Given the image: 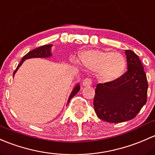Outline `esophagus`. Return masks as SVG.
Masks as SVG:
<instances>
[{
    "mask_svg": "<svg viewBox=\"0 0 155 155\" xmlns=\"http://www.w3.org/2000/svg\"><path fill=\"white\" fill-rule=\"evenodd\" d=\"M82 84L84 87H89V86L92 85V81L89 78H85V79L83 81Z\"/></svg>",
    "mask_w": 155,
    "mask_h": 155,
    "instance_id": "1",
    "label": "esophagus"
}]
</instances>
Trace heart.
Returning a JSON list of instances; mask_svg holds the SVG:
<instances>
[{
	"mask_svg": "<svg viewBox=\"0 0 155 155\" xmlns=\"http://www.w3.org/2000/svg\"><path fill=\"white\" fill-rule=\"evenodd\" d=\"M76 62L75 59H72ZM81 65L87 69L96 72L101 82L111 83L123 75L126 69V60L120 53L110 51L89 49L79 54Z\"/></svg>",
	"mask_w": 155,
	"mask_h": 155,
	"instance_id": "heart-1",
	"label": "heart"
}]
</instances>
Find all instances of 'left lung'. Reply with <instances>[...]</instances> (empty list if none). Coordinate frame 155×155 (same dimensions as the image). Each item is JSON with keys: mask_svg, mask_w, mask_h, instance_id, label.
I'll return each instance as SVG.
<instances>
[{"mask_svg": "<svg viewBox=\"0 0 155 155\" xmlns=\"http://www.w3.org/2000/svg\"><path fill=\"white\" fill-rule=\"evenodd\" d=\"M127 71L114 82L98 84L94 109L105 122L119 123L134 119L147 101L148 83L138 56L125 50Z\"/></svg>", "mask_w": 155, "mask_h": 155, "instance_id": "left-lung-1", "label": "left lung"}]
</instances>
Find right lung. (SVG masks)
I'll return each mask as SVG.
<instances>
[{
	"instance_id": "add662e5",
	"label": "right lung",
	"mask_w": 155,
	"mask_h": 155,
	"mask_svg": "<svg viewBox=\"0 0 155 155\" xmlns=\"http://www.w3.org/2000/svg\"><path fill=\"white\" fill-rule=\"evenodd\" d=\"M53 46V45H45L41 46V47L36 48L33 49V50L30 51L28 52L26 55L22 57L20 63L18 64V66H17L16 69L15 71H14L13 73V77L15 75V74L16 73V71H18V69L19 68V67L22 65V63L25 61L26 60H28V59H31V58H48V57H51L52 56V53H51V48ZM80 89H81V86H80L79 83L75 84L74 87L73 88L72 91H71V94H70L69 97H68V101H67V105H68V102L70 101V100L79 92Z\"/></svg>"
}]
</instances>
